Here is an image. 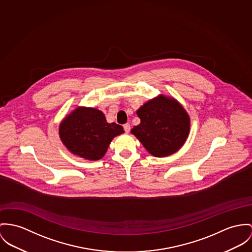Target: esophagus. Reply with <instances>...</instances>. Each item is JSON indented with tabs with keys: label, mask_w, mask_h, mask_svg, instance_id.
I'll list each match as a JSON object with an SVG mask.
<instances>
[{
	"label": "esophagus",
	"mask_w": 252,
	"mask_h": 252,
	"mask_svg": "<svg viewBox=\"0 0 252 252\" xmlns=\"http://www.w3.org/2000/svg\"><path fill=\"white\" fill-rule=\"evenodd\" d=\"M124 129H125L126 133H128L130 131V125L129 124H125L124 125Z\"/></svg>",
	"instance_id": "esophagus-1"
}]
</instances>
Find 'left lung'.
Segmentation results:
<instances>
[{
    "instance_id": "left-lung-1",
    "label": "left lung",
    "mask_w": 252,
    "mask_h": 252,
    "mask_svg": "<svg viewBox=\"0 0 252 252\" xmlns=\"http://www.w3.org/2000/svg\"><path fill=\"white\" fill-rule=\"evenodd\" d=\"M136 114L141 123L131 129V133L155 157L176 153L188 138L190 117L174 97L160 95L150 99Z\"/></svg>"
}]
</instances>
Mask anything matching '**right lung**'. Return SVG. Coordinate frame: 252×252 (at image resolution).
Instances as JSON below:
<instances>
[{"instance_id": "add662e5", "label": "right lung", "mask_w": 252, "mask_h": 252, "mask_svg": "<svg viewBox=\"0 0 252 252\" xmlns=\"http://www.w3.org/2000/svg\"><path fill=\"white\" fill-rule=\"evenodd\" d=\"M122 126L108 124L104 114L97 108L78 106L59 126V136L73 155L96 161L105 155L109 144L124 133Z\"/></svg>"}]
</instances>
